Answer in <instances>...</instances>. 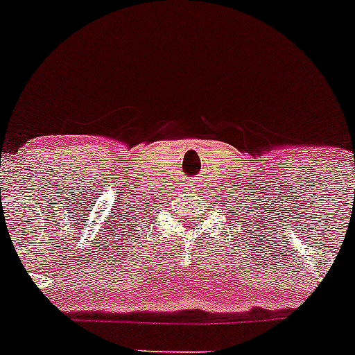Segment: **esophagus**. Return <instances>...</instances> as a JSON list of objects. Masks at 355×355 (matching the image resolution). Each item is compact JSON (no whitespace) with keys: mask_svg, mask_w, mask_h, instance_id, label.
<instances>
[{"mask_svg":"<svg viewBox=\"0 0 355 355\" xmlns=\"http://www.w3.org/2000/svg\"><path fill=\"white\" fill-rule=\"evenodd\" d=\"M199 182L198 180H189L187 182V189H189V192H191V194H196V191H199Z\"/></svg>","mask_w":355,"mask_h":355,"instance_id":"1","label":"esophagus"}]
</instances>
